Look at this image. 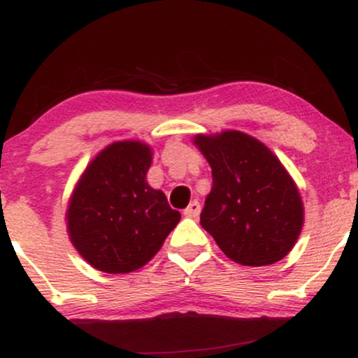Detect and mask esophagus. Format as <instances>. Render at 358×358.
<instances>
[{
  "label": "esophagus",
  "mask_w": 358,
  "mask_h": 358,
  "mask_svg": "<svg viewBox=\"0 0 358 358\" xmlns=\"http://www.w3.org/2000/svg\"><path fill=\"white\" fill-rule=\"evenodd\" d=\"M199 213H200V203L196 202V200H193V202L183 210V215L188 217V219H196Z\"/></svg>",
  "instance_id": "34e87169"
}]
</instances>
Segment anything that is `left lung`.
<instances>
[{"label":"left lung","mask_w":358,"mask_h":358,"mask_svg":"<svg viewBox=\"0 0 358 358\" xmlns=\"http://www.w3.org/2000/svg\"><path fill=\"white\" fill-rule=\"evenodd\" d=\"M212 168L200 224L222 252L242 266H269L296 244L305 222L299 190L264 143L242 131L195 134Z\"/></svg>","instance_id":"8db88e82"}]
</instances>
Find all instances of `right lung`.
<instances>
[{
  "instance_id": "1",
  "label": "right lung",
  "mask_w": 358,
  "mask_h": 358,
  "mask_svg": "<svg viewBox=\"0 0 358 358\" xmlns=\"http://www.w3.org/2000/svg\"><path fill=\"white\" fill-rule=\"evenodd\" d=\"M153 148L114 141L94 156L65 212L69 239L92 268L108 274L141 269L162 249L182 215L146 182Z\"/></svg>"
}]
</instances>
